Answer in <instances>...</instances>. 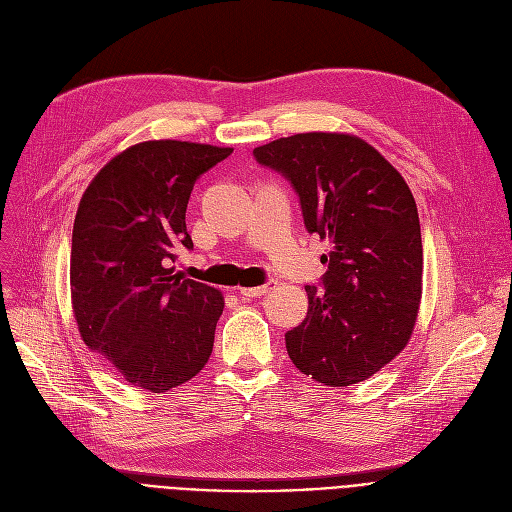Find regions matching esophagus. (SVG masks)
I'll use <instances>...</instances> for the list:
<instances>
[{"mask_svg": "<svg viewBox=\"0 0 512 512\" xmlns=\"http://www.w3.org/2000/svg\"><path fill=\"white\" fill-rule=\"evenodd\" d=\"M274 286H276V282H274V280H270V282H265V284H261V286H253V288H240V295H242L244 299L261 297V295H265V293H268V291H272Z\"/></svg>", "mask_w": 512, "mask_h": 512, "instance_id": "1", "label": "esophagus"}]
</instances>
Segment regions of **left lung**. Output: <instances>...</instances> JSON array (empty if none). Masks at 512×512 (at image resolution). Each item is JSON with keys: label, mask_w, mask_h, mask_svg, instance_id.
<instances>
[{"label": "left lung", "mask_w": 512, "mask_h": 512, "mask_svg": "<svg viewBox=\"0 0 512 512\" xmlns=\"http://www.w3.org/2000/svg\"><path fill=\"white\" fill-rule=\"evenodd\" d=\"M299 194L309 234L328 238L322 286L288 330L293 364L328 387L366 381L402 351L422 293V240L404 177L349 133H297L253 150Z\"/></svg>", "instance_id": "obj_1"}]
</instances>
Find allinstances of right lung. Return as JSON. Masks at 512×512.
<instances>
[{
  "mask_svg": "<svg viewBox=\"0 0 512 512\" xmlns=\"http://www.w3.org/2000/svg\"><path fill=\"white\" fill-rule=\"evenodd\" d=\"M232 148L152 140L123 150L87 186L73 226L71 297L85 345L127 383L180 387L213 351L224 297L171 268L194 244V182Z\"/></svg>",
  "mask_w": 512,
  "mask_h": 512,
  "instance_id": "1",
  "label": "right lung"
}]
</instances>
